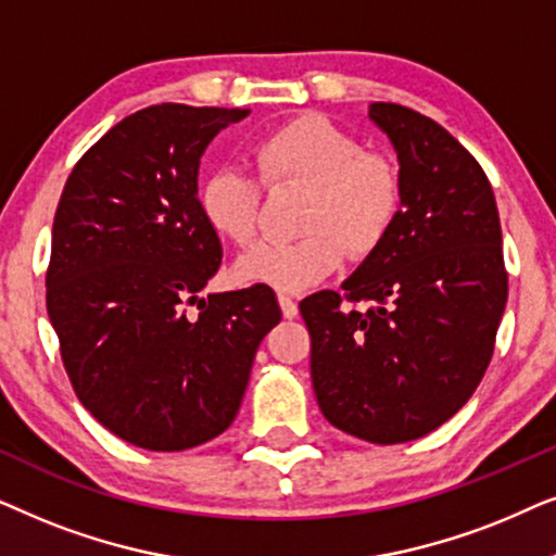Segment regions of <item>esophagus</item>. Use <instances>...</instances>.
Returning a JSON list of instances; mask_svg holds the SVG:
<instances>
[{
  "label": "esophagus",
  "mask_w": 556,
  "mask_h": 556,
  "mask_svg": "<svg viewBox=\"0 0 556 556\" xmlns=\"http://www.w3.org/2000/svg\"><path fill=\"white\" fill-rule=\"evenodd\" d=\"M278 303H280V311H283L286 318L299 316V303H295L288 293H278Z\"/></svg>",
  "instance_id": "esophagus-1"
}]
</instances>
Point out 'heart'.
Returning a JSON list of instances; mask_svg holds the SVG:
<instances>
[{"label":"heart","mask_w":556,"mask_h":556,"mask_svg":"<svg viewBox=\"0 0 556 556\" xmlns=\"http://www.w3.org/2000/svg\"><path fill=\"white\" fill-rule=\"evenodd\" d=\"M268 189L301 187L293 242H265L240 257L238 276L283 293L321 283L344 261L371 255L397 225L405 181L392 156L362 149L354 134L329 118L303 113L261 136L250 149ZM200 212L219 238L248 248L257 235L261 187L248 172L223 166L202 179Z\"/></svg>","instance_id":"b5f03b06"}]
</instances>
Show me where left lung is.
I'll return each instance as SVG.
<instances>
[{
  "label": "left lung",
  "instance_id": "obj_1",
  "mask_svg": "<svg viewBox=\"0 0 556 556\" xmlns=\"http://www.w3.org/2000/svg\"><path fill=\"white\" fill-rule=\"evenodd\" d=\"M369 118L397 151L402 215L341 283L344 293L318 291L299 308L326 420L394 445L440 428L476 392L508 276L496 197L468 149L405 105L371 103Z\"/></svg>",
  "mask_w": 556,
  "mask_h": 556
}]
</instances>
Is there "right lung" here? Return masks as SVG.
<instances>
[{"instance_id": "right-lung-1", "label": "right lung", "mask_w": 556, "mask_h": 556, "mask_svg": "<svg viewBox=\"0 0 556 556\" xmlns=\"http://www.w3.org/2000/svg\"><path fill=\"white\" fill-rule=\"evenodd\" d=\"M248 113L136 111L83 154L58 202L45 286L65 371L83 407L136 447L187 451L230 428L280 321L265 283L200 295L223 261L197 202L200 159Z\"/></svg>"}]
</instances>
